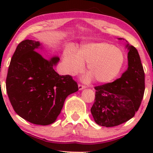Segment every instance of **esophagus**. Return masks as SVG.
I'll return each mask as SVG.
<instances>
[{
  "mask_svg": "<svg viewBox=\"0 0 153 153\" xmlns=\"http://www.w3.org/2000/svg\"><path fill=\"white\" fill-rule=\"evenodd\" d=\"M85 86H84V85H81V84H79L78 85V89L79 90H82V89H84L85 88Z\"/></svg>",
  "mask_w": 153,
  "mask_h": 153,
  "instance_id": "1",
  "label": "esophagus"
}]
</instances>
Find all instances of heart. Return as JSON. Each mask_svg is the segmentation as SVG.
Returning <instances> with one entry per match:
<instances>
[{
	"instance_id": "obj_1",
	"label": "heart",
	"mask_w": 153,
	"mask_h": 153,
	"mask_svg": "<svg viewBox=\"0 0 153 153\" xmlns=\"http://www.w3.org/2000/svg\"><path fill=\"white\" fill-rule=\"evenodd\" d=\"M123 62L122 51L106 42L85 44L76 52L67 49L63 53V65L68 74L74 75L80 73L84 63H87L88 74L85 80L89 81L94 78L101 83L113 80L120 71Z\"/></svg>"
}]
</instances>
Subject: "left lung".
Listing matches in <instances>:
<instances>
[{
  "label": "left lung",
  "instance_id": "8db88e82",
  "mask_svg": "<svg viewBox=\"0 0 153 153\" xmlns=\"http://www.w3.org/2000/svg\"><path fill=\"white\" fill-rule=\"evenodd\" d=\"M119 39H122L119 38ZM128 68L120 78L95 87L91 108L97 124L111 127L127 122L137 111L145 92V73L137 49L127 44Z\"/></svg>",
  "mask_w": 153,
  "mask_h": 153
}]
</instances>
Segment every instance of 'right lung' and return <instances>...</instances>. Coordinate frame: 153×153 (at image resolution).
<instances>
[{
    "label": "right lung",
    "mask_w": 153,
    "mask_h": 153,
    "mask_svg": "<svg viewBox=\"0 0 153 153\" xmlns=\"http://www.w3.org/2000/svg\"><path fill=\"white\" fill-rule=\"evenodd\" d=\"M42 44L26 39L19 43L10 60L6 78L10 102L19 116L38 125L56 121L65 99L78 91L69 75H59L54 70L59 58L50 59L39 53Z\"/></svg>",
    "instance_id": "1"
}]
</instances>
